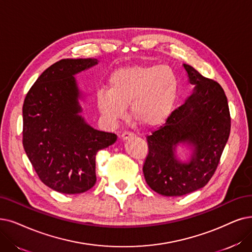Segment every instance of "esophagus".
<instances>
[{
	"instance_id": "esophagus-1",
	"label": "esophagus",
	"mask_w": 252,
	"mask_h": 252,
	"mask_svg": "<svg viewBox=\"0 0 252 252\" xmlns=\"http://www.w3.org/2000/svg\"><path fill=\"white\" fill-rule=\"evenodd\" d=\"M135 134L133 132H130V131H124L122 134H121V138H122L123 140H126V139H129V138H132L134 137Z\"/></svg>"
}]
</instances>
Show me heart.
Instances as JSON below:
<instances>
[{
    "label": "heart",
    "instance_id": "obj_1",
    "mask_svg": "<svg viewBox=\"0 0 252 252\" xmlns=\"http://www.w3.org/2000/svg\"><path fill=\"white\" fill-rule=\"evenodd\" d=\"M108 90H100L97 105L112 121L122 119L126 107L139 125L156 127L173 112L179 90L174 70L166 65H134L120 68L109 78Z\"/></svg>",
    "mask_w": 252,
    "mask_h": 252
}]
</instances>
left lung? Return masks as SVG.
<instances>
[{
    "instance_id": "8db88e82",
    "label": "left lung",
    "mask_w": 252,
    "mask_h": 252,
    "mask_svg": "<svg viewBox=\"0 0 252 252\" xmlns=\"http://www.w3.org/2000/svg\"><path fill=\"white\" fill-rule=\"evenodd\" d=\"M194 91L170 114L163 126L147 136L149 152L143 172L147 184L165 196H181L204 187L213 177L230 132L227 98L214 79L184 64ZM181 142L194 147L189 163L174 155Z\"/></svg>"
}]
</instances>
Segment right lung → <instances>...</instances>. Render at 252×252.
Instances as JSON below:
<instances>
[{"instance_id":"right-lung-1","label":"right lung","mask_w":252,"mask_h":252,"mask_svg":"<svg viewBox=\"0 0 252 252\" xmlns=\"http://www.w3.org/2000/svg\"><path fill=\"white\" fill-rule=\"evenodd\" d=\"M96 59H63L48 67L29 90L23 106V145L40 181L66 194L96 183V154L115 144V133L99 131L78 115L74 74Z\"/></svg>"}]
</instances>
